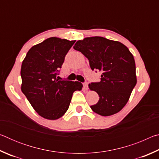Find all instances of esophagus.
Masks as SVG:
<instances>
[{"instance_id": "esophagus-1", "label": "esophagus", "mask_w": 159, "mask_h": 159, "mask_svg": "<svg viewBox=\"0 0 159 159\" xmlns=\"http://www.w3.org/2000/svg\"><path fill=\"white\" fill-rule=\"evenodd\" d=\"M83 87H84L85 90H88V83L87 82L83 83Z\"/></svg>"}]
</instances>
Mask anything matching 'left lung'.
Returning a JSON list of instances; mask_svg holds the SVG:
<instances>
[{
	"label": "left lung",
	"instance_id": "8db88e82",
	"mask_svg": "<svg viewBox=\"0 0 159 159\" xmlns=\"http://www.w3.org/2000/svg\"><path fill=\"white\" fill-rule=\"evenodd\" d=\"M74 48L88 58L91 69L102 73L100 81L88 85L99 98L91 109L102 116L119 112L137 83L135 62L130 50L121 43L100 36L79 40Z\"/></svg>",
	"mask_w": 159,
	"mask_h": 159
}]
</instances>
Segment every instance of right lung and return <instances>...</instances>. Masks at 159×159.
Segmentation results:
<instances>
[{"instance_id":"1","label":"right lung","mask_w":159,"mask_h":159,"mask_svg":"<svg viewBox=\"0 0 159 159\" xmlns=\"http://www.w3.org/2000/svg\"><path fill=\"white\" fill-rule=\"evenodd\" d=\"M76 41L51 37L28 51L21 67V90L38 114L48 120L61 118L81 83L60 80L57 72Z\"/></svg>"}]
</instances>
